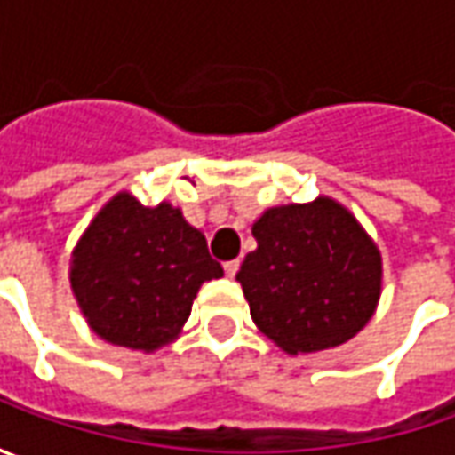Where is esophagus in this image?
I'll use <instances>...</instances> for the list:
<instances>
[{
    "label": "esophagus",
    "instance_id": "34e87169",
    "mask_svg": "<svg viewBox=\"0 0 455 455\" xmlns=\"http://www.w3.org/2000/svg\"><path fill=\"white\" fill-rule=\"evenodd\" d=\"M237 268H240V260H237V258H235V260H228V263H225V273H228L230 278L235 275Z\"/></svg>",
    "mask_w": 455,
    "mask_h": 455
}]
</instances>
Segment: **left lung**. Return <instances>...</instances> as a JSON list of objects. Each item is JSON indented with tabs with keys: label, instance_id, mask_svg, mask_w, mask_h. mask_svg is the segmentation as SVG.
<instances>
[{
	"label": "left lung",
	"instance_id": "8db88e82",
	"mask_svg": "<svg viewBox=\"0 0 455 455\" xmlns=\"http://www.w3.org/2000/svg\"><path fill=\"white\" fill-rule=\"evenodd\" d=\"M258 248L237 281L255 326L289 355L352 339L375 314L382 260L334 200L273 207L253 225Z\"/></svg>",
	"mask_w": 455,
	"mask_h": 455
}]
</instances>
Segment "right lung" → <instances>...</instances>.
Instances as JSON below:
<instances>
[{
    "instance_id": "1",
    "label": "right lung",
    "mask_w": 455,
    "mask_h": 455,
    "mask_svg": "<svg viewBox=\"0 0 455 455\" xmlns=\"http://www.w3.org/2000/svg\"><path fill=\"white\" fill-rule=\"evenodd\" d=\"M220 275L204 235L180 210L144 207L126 192L88 225L70 266L73 293L98 337L147 352L177 337L202 283Z\"/></svg>"
}]
</instances>
